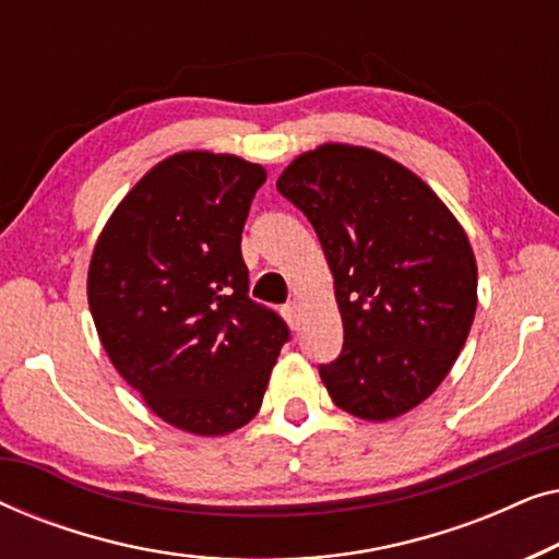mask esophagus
Here are the masks:
<instances>
[{"label":"esophagus","mask_w":559,"mask_h":559,"mask_svg":"<svg viewBox=\"0 0 559 559\" xmlns=\"http://www.w3.org/2000/svg\"><path fill=\"white\" fill-rule=\"evenodd\" d=\"M282 312H285V318H287V323H289V328H300V302H287L285 308H282Z\"/></svg>","instance_id":"34e87169"}]
</instances>
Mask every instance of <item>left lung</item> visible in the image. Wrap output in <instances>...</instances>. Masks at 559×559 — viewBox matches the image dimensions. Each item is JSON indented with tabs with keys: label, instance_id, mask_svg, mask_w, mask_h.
Wrapping results in <instances>:
<instances>
[{
	"label": "left lung",
	"instance_id": "obj_1",
	"mask_svg": "<svg viewBox=\"0 0 559 559\" xmlns=\"http://www.w3.org/2000/svg\"><path fill=\"white\" fill-rule=\"evenodd\" d=\"M277 190L316 228L333 272L343 350L320 379L348 415L384 423L453 369L478 305L471 241L448 205L377 150L320 144Z\"/></svg>",
	"mask_w": 559,
	"mask_h": 559
}]
</instances>
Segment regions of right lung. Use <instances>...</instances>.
Segmentation results:
<instances>
[{
	"label": "right lung",
	"mask_w": 559,
	"mask_h": 559,
	"mask_svg": "<svg viewBox=\"0 0 559 559\" xmlns=\"http://www.w3.org/2000/svg\"><path fill=\"white\" fill-rule=\"evenodd\" d=\"M262 165L178 152L117 205L88 266L98 338L129 386L178 430L226 435L262 407L289 338L249 297L241 231Z\"/></svg>",
	"instance_id": "1"
}]
</instances>
